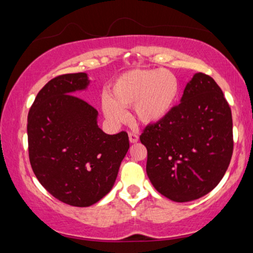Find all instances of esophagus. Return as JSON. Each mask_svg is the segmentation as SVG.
I'll return each instance as SVG.
<instances>
[{
	"label": "esophagus",
	"instance_id": "esophagus-1",
	"mask_svg": "<svg viewBox=\"0 0 253 253\" xmlns=\"http://www.w3.org/2000/svg\"><path fill=\"white\" fill-rule=\"evenodd\" d=\"M128 136H129V142L130 143H137L139 140V136L136 134V132H129V134H128Z\"/></svg>",
	"mask_w": 253,
	"mask_h": 253
}]
</instances>
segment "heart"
<instances>
[{"label": "heart", "instance_id": "1", "mask_svg": "<svg viewBox=\"0 0 253 253\" xmlns=\"http://www.w3.org/2000/svg\"><path fill=\"white\" fill-rule=\"evenodd\" d=\"M177 93V78L169 70H130L111 83L109 97L102 98V110L111 123H121L126 118L124 108L134 106L137 121L152 125L168 116Z\"/></svg>", "mask_w": 253, "mask_h": 253}]
</instances>
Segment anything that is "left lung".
Wrapping results in <instances>:
<instances>
[{
  "label": "left lung",
  "instance_id": "obj_1",
  "mask_svg": "<svg viewBox=\"0 0 253 253\" xmlns=\"http://www.w3.org/2000/svg\"><path fill=\"white\" fill-rule=\"evenodd\" d=\"M147 148L146 172L154 187L175 202L211 192L229 168L233 153L232 114L211 77L199 72L181 102L139 137Z\"/></svg>",
  "mask_w": 253,
  "mask_h": 253
}]
</instances>
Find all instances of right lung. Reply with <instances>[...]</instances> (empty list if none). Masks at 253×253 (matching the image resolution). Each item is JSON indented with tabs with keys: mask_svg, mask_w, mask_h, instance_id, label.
Instances as JSON below:
<instances>
[{
	"mask_svg": "<svg viewBox=\"0 0 253 253\" xmlns=\"http://www.w3.org/2000/svg\"><path fill=\"white\" fill-rule=\"evenodd\" d=\"M88 84L84 72L51 79L34 99L27 126L37 178L55 199L79 208L109 193L129 148L126 131L107 135L97 125V109L74 95Z\"/></svg>",
	"mask_w": 253,
	"mask_h": 253,
	"instance_id": "1",
	"label": "right lung"
}]
</instances>
